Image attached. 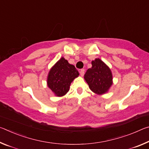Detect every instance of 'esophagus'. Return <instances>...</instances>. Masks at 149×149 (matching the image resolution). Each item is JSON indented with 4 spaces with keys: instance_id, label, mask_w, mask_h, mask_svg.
<instances>
[{
    "instance_id": "obj_1",
    "label": "esophagus",
    "mask_w": 149,
    "mask_h": 149,
    "mask_svg": "<svg viewBox=\"0 0 149 149\" xmlns=\"http://www.w3.org/2000/svg\"><path fill=\"white\" fill-rule=\"evenodd\" d=\"M79 73H80V75L81 77H83L84 75V74H85V70L84 69H81L79 71Z\"/></svg>"
}]
</instances>
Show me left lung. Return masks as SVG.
Wrapping results in <instances>:
<instances>
[{
	"mask_svg": "<svg viewBox=\"0 0 149 149\" xmlns=\"http://www.w3.org/2000/svg\"><path fill=\"white\" fill-rule=\"evenodd\" d=\"M92 67L87 70L84 79L89 89L98 95L108 92L113 84V76L109 67L100 58L91 62Z\"/></svg>",
	"mask_w": 149,
	"mask_h": 149,
	"instance_id": "left-lung-1",
	"label": "left lung"
}]
</instances>
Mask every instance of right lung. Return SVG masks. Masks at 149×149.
<instances>
[{"label":"right lung","mask_w":149,"mask_h":149,"mask_svg":"<svg viewBox=\"0 0 149 149\" xmlns=\"http://www.w3.org/2000/svg\"><path fill=\"white\" fill-rule=\"evenodd\" d=\"M79 75L74 65L62 57L50 69L47 75V86L56 97H63L69 91L72 82Z\"/></svg>","instance_id":"1"}]
</instances>
